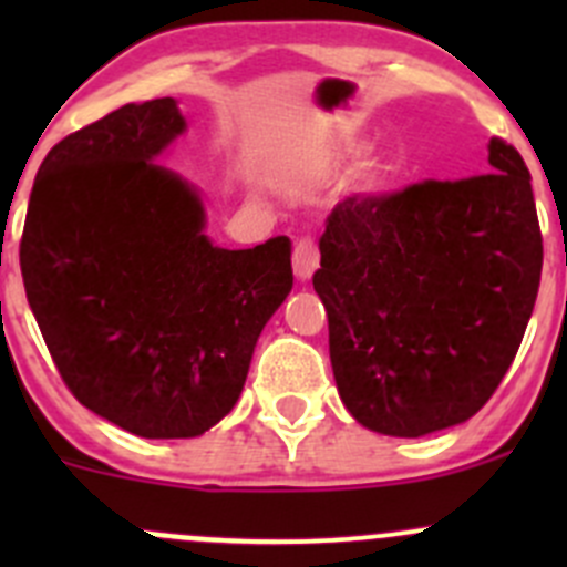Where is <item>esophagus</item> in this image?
<instances>
[{"label":"esophagus","instance_id":"1","mask_svg":"<svg viewBox=\"0 0 567 567\" xmlns=\"http://www.w3.org/2000/svg\"><path fill=\"white\" fill-rule=\"evenodd\" d=\"M320 251H318V241L312 236H305L296 241L293 247V271L299 279H310L312 271L318 268Z\"/></svg>","mask_w":567,"mask_h":567}]
</instances>
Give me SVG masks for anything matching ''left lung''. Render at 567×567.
Returning a JSON list of instances; mask_svg holds the SVG:
<instances>
[{"instance_id":"obj_1","label":"left lung","mask_w":567,"mask_h":567,"mask_svg":"<svg viewBox=\"0 0 567 567\" xmlns=\"http://www.w3.org/2000/svg\"><path fill=\"white\" fill-rule=\"evenodd\" d=\"M488 173L353 194L331 210L312 285L346 409L416 439L477 414L516 359L543 236L522 153L494 136Z\"/></svg>"}]
</instances>
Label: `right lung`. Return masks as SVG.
I'll list each match as a JSON object with an SVG mask.
<instances>
[{
	"label": "right lung",
	"mask_w": 567,
	"mask_h": 567,
	"mask_svg": "<svg viewBox=\"0 0 567 567\" xmlns=\"http://www.w3.org/2000/svg\"><path fill=\"white\" fill-rule=\"evenodd\" d=\"M173 99L125 104L56 142L21 233V277L73 398L145 439L199 436L236 405L266 320L293 288L290 241L219 249L197 192L151 158Z\"/></svg>",
	"instance_id": "1"
}]
</instances>
